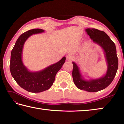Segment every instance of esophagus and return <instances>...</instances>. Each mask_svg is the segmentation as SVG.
<instances>
[{
    "instance_id": "34e87169",
    "label": "esophagus",
    "mask_w": 124,
    "mask_h": 124,
    "mask_svg": "<svg viewBox=\"0 0 124 124\" xmlns=\"http://www.w3.org/2000/svg\"><path fill=\"white\" fill-rule=\"evenodd\" d=\"M66 59L67 61H72L73 59V56L72 54H68L66 56Z\"/></svg>"
}]
</instances>
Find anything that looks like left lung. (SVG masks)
<instances>
[{
	"instance_id": "8db88e82",
	"label": "left lung",
	"mask_w": 124,
	"mask_h": 124,
	"mask_svg": "<svg viewBox=\"0 0 124 124\" xmlns=\"http://www.w3.org/2000/svg\"><path fill=\"white\" fill-rule=\"evenodd\" d=\"M85 31L93 43L100 45L103 50L107 70L106 74L100 78L85 80L81 75L79 67L73 62L72 76L74 84L78 89L95 92L104 89L112 82L118 68V59L115 44L106 33L95 28H87Z\"/></svg>"
}]
</instances>
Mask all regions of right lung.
Instances as JSON below:
<instances>
[{
  "label": "right lung",
  "instance_id": "add662e5",
  "mask_svg": "<svg viewBox=\"0 0 124 124\" xmlns=\"http://www.w3.org/2000/svg\"><path fill=\"white\" fill-rule=\"evenodd\" d=\"M44 32L41 29H33L23 33L17 40L11 53L10 69L12 77L23 89L34 93L44 91L51 87L56 74L66 61V57H63L58 62L38 72H31L24 66L22 51L25 41L32 35Z\"/></svg>",
  "mask_w": 124,
  "mask_h": 124
}]
</instances>
